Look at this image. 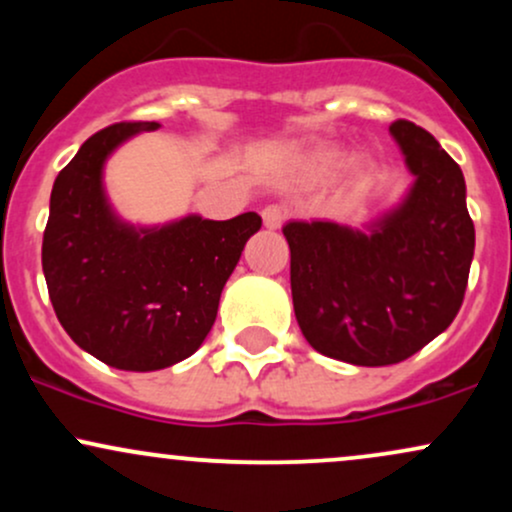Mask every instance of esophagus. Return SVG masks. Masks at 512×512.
<instances>
[{
	"instance_id": "esophagus-1",
	"label": "esophagus",
	"mask_w": 512,
	"mask_h": 512,
	"mask_svg": "<svg viewBox=\"0 0 512 512\" xmlns=\"http://www.w3.org/2000/svg\"><path fill=\"white\" fill-rule=\"evenodd\" d=\"M262 221L269 231H276V228H281V223L286 221V211L276 207V204H269V207L262 209Z\"/></svg>"
}]
</instances>
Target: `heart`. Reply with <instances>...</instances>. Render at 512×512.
<instances>
[{"mask_svg":"<svg viewBox=\"0 0 512 512\" xmlns=\"http://www.w3.org/2000/svg\"><path fill=\"white\" fill-rule=\"evenodd\" d=\"M342 161L344 154L339 149H334V146H313V149H303L298 151V154H293V168L301 175H305V178L313 180L330 178V175L337 173V168L342 166ZM349 170L356 178H363L370 170V161L358 156L349 163Z\"/></svg>","mask_w":512,"mask_h":512,"instance_id":"1","label":"heart"}]
</instances>
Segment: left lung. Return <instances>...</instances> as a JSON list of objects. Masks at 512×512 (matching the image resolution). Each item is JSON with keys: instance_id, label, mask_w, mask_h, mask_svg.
Segmentation results:
<instances>
[{"instance_id": "left-lung-1", "label": "left lung", "mask_w": 512, "mask_h": 512, "mask_svg": "<svg viewBox=\"0 0 512 512\" xmlns=\"http://www.w3.org/2000/svg\"><path fill=\"white\" fill-rule=\"evenodd\" d=\"M390 134L414 175L397 207L363 228L284 226L298 327L315 351L354 366H392L448 330L474 257L460 166L414 122Z\"/></svg>"}]
</instances>
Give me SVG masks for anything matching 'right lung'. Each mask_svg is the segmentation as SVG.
<instances>
[{"mask_svg": "<svg viewBox=\"0 0 512 512\" xmlns=\"http://www.w3.org/2000/svg\"><path fill=\"white\" fill-rule=\"evenodd\" d=\"M158 122H120L88 137L57 175L43 236V274L64 332L120 370H161L202 346L245 243L260 231L255 211L228 221L187 214L134 226L105 195L110 154Z\"/></svg>", "mask_w": 512, "mask_h": 512, "instance_id": "add662e5", "label": "right lung"}]
</instances>
